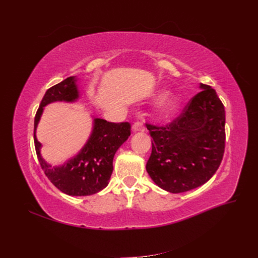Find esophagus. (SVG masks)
Instances as JSON below:
<instances>
[{"label":"esophagus","instance_id":"1","mask_svg":"<svg viewBox=\"0 0 258 258\" xmlns=\"http://www.w3.org/2000/svg\"><path fill=\"white\" fill-rule=\"evenodd\" d=\"M145 128L143 126V122L142 121H137L134 123V126H132V131L138 132V131H144Z\"/></svg>","mask_w":258,"mask_h":258}]
</instances>
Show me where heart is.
I'll return each instance as SVG.
<instances>
[{
  "label": "heart",
  "mask_w": 258,
  "mask_h": 258,
  "mask_svg": "<svg viewBox=\"0 0 258 258\" xmlns=\"http://www.w3.org/2000/svg\"><path fill=\"white\" fill-rule=\"evenodd\" d=\"M179 108V102L176 99L167 100L162 102L158 108V112L162 116H171L175 114Z\"/></svg>",
  "instance_id": "obj_1"
}]
</instances>
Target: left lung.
<instances>
[{"label":"left lung","instance_id":"left-lung-1","mask_svg":"<svg viewBox=\"0 0 258 258\" xmlns=\"http://www.w3.org/2000/svg\"><path fill=\"white\" fill-rule=\"evenodd\" d=\"M200 88L173 121L161 127L146 123L153 138L146 171L156 185L173 194L207 183L224 156V105L211 86Z\"/></svg>","mask_w":258,"mask_h":258}]
</instances>
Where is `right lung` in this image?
Returning a JSON list of instances; mask_svg holds the SVG:
<instances>
[{
  "label": "right lung",
  "instance_id": "add662e5",
  "mask_svg": "<svg viewBox=\"0 0 258 258\" xmlns=\"http://www.w3.org/2000/svg\"><path fill=\"white\" fill-rule=\"evenodd\" d=\"M79 97L74 76L68 77L46 91L34 118V144L45 175L59 190L70 196H90L107 186L113 172L114 155L131 135V126L127 121L110 122L95 118L92 134L81 152L62 166L51 167L41 156L42 144L35 136L43 108L56 101L74 102Z\"/></svg>",
  "mask_w": 258,
  "mask_h": 258
}]
</instances>
